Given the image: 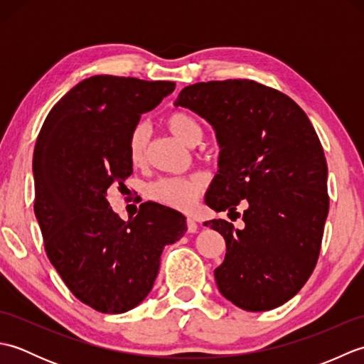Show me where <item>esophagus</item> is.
Instances as JSON below:
<instances>
[{"mask_svg": "<svg viewBox=\"0 0 364 364\" xmlns=\"http://www.w3.org/2000/svg\"><path fill=\"white\" fill-rule=\"evenodd\" d=\"M186 223H188V231H189V233H196L197 228H198L197 222H196L194 219H192V218H188V219H186Z\"/></svg>", "mask_w": 364, "mask_h": 364, "instance_id": "34e87169", "label": "esophagus"}]
</instances>
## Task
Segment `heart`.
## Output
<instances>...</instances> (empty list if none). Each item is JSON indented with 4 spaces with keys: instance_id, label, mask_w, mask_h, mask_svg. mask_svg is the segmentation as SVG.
Returning a JSON list of instances; mask_svg holds the SVG:
<instances>
[{
    "instance_id": "obj_1",
    "label": "heart",
    "mask_w": 364,
    "mask_h": 364,
    "mask_svg": "<svg viewBox=\"0 0 364 364\" xmlns=\"http://www.w3.org/2000/svg\"><path fill=\"white\" fill-rule=\"evenodd\" d=\"M166 125L175 137L189 146L200 144L203 128L194 115L186 111H173L167 115ZM150 128L145 122H137L128 137V159L133 166H142L149 146ZM205 181L200 176H170L151 183L146 188V197L159 205L173 210L189 211L202 197Z\"/></svg>"
}]
</instances>
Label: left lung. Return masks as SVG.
<instances>
[{
  "mask_svg": "<svg viewBox=\"0 0 364 364\" xmlns=\"http://www.w3.org/2000/svg\"><path fill=\"white\" fill-rule=\"evenodd\" d=\"M175 105L210 122L220 144L205 203L230 218L247 205L244 230L205 222L227 244L214 270L219 291L242 310H274L301 289L319 258L330 203L319 137L292 98L257 81L191 84Z\"/></svg>",
  "mask_w": 364,
  "mask_h": 364,
  "instance_id": "obj_1",
  "label": "left lung"
}]
</instances>
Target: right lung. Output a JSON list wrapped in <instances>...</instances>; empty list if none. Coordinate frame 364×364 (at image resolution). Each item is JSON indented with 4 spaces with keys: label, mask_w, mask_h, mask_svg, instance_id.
<instances>
[{
    "label": "right lung",
    "mask_w": 364,
    "mask_h": 364,
    "mask_svg": "<svg viewBox=\"0 0 364 364\" xmlns=\"http://www.w3.org/2000/svg\"><path fill=\"white\" fill-rule=\"evenodd\" d=\"M173 90L172 81L92 76L53 106L37 137L34 213L46 257L73 296L100 313L141 304L164 245L188 230L181 213L153 202L125 222L105 197L133 173L128 137L141 114Z\"/></svg>",
    "instance_id": "1"
}]
</instances>
